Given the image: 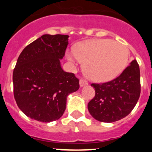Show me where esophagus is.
I'll use <instances>...</instances> for the list:
<instances>
[{"label": "esophagus", "instance_id": "esophagus-1", "mask_svg": "<svg viewBox=\"0 0 152 152\" xmlns=\"http://www.w3.org/2000/svg\"><path fill=\"white\" fill-rule=\"evenodd\" d=\"M87 82L86 80H85V79H80V81H79V85H80L81 87H84V86H86L87 85Z\"/></svg>", "mask_w": 152, "mask_h": 152}]
</instances>
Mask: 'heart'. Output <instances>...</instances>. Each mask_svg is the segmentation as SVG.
<instances>
[{"mask_svg": "<svg viewBox=\"0 0 152 152\" xmlns=\"http://www.w3.org/2000/svg\"><path fill=\"white\" fill-rule=\"evenodd\" d=\"M126 46L110 39L87 40L77 44L67 53L70 60L85 63L87 77L95 82H107L124 71L129 62Z\"/></svg>", "mask_w": 152, "mask_h": 152, "instance_id": "1", "label": "heart"}]
</instances>
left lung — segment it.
<instances>
[{
	"label": "left lung",
	"mask_w": 152,
	"mask_h": 152,
	"mask_svg": "<svg viewBox=\"0 0 152 152\" xmlns=\"http://www.w3.org/2000/svg\"><path fill=\"white\" fill-rule=\"evenodd\" d=\"M96 95L87 105L96 120L113 123L128 115L140 94V68L135 59L116 79L103 84H92Z\"/></svg>",
	"instance_id": "left-lung-1"
}]
</instances>
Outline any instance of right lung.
Here are the masks:
<instances>
[{"label": "right lung", "mask_w": 152, "mask_h": 152, "mask_svg": "<svg viewBox=\"0 0 152 152\" xmlns=\"http://www.w3.org/2000/svg\"><path fill=\"white\" fill-rule=\"evenodd\" d=\"M68 37L44 34L18 57L13 71L14 96L30 118L45 123L58 120L66 109L68 95L79 90V79L61 67Z\"/></svg>", "instance_id": "right-lung-1"}]
</instances>
